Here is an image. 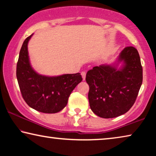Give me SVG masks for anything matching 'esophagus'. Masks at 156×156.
Listing matches in <instances>:
<instances>
[{"label": "esophagus", "instance_id": "1", "mask_svg": "<svg viewBox=\"0 0 156 156\" xmlns=\"http://www.w3.org/2000/svg\"><path fill=\"white\" fill-rule=\"evenodd\" d=\"M81 76H82V78L83 79V80H85V77H86V72L85 71H82L81 72Z\"/></svg>", "mask_w": 156, "mask_h": 156}]
</instances>
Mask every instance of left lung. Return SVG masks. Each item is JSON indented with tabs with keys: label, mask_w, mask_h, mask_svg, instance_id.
<instances>
[{
	"label": "left lung",
	"mask_w": 156,
	"mask_h": 156,
	"mask_svg": "<svg viewBox=\"0 0 156 156\" xmlns=\"http://www.w3.org/2000/svg\"><path fill=\"white\" fill-rule=\"evenodd\" d=\"M118 61L124 63L118 70L103 64L93 67L86 74L90 108L101 118H115L127 113L135 102L142 84V66L135 48H125Z\"/></svg>",
	"instance_id": "obj_1"
}]
</instances>
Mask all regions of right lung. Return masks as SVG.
<instances>
[{
    "instance_id": "1",
    "label": "right lung",
    "mask_w": 156,
    "mask_h": 156,
    "mask_svg": "<svg viewBox=\"0 0 156 156\" xmlns=\"http://www.w3.org/2000/svg\"><path fill=\"white\" fill-rule=\"evenodd\" d=\"M32 35L25 39L17 64V78L23 99L30 107L45 113L62 111L69 97L83 78L80 73L48 77L34 71L29 63L27 45Z\"/></svg>"
}]
</instances>
